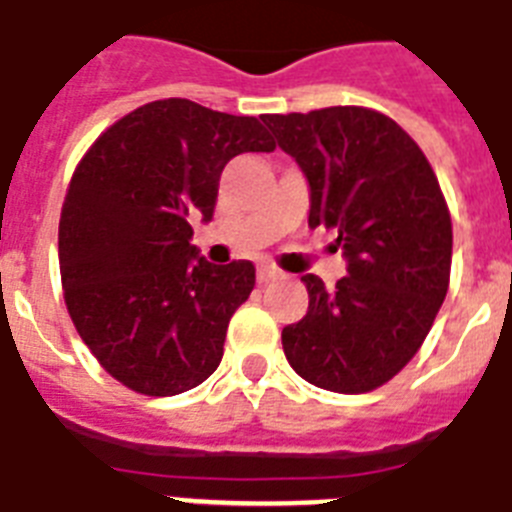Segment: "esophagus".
Here are the masks:
<instances>
[{"label": "esophagus", "instance_id": "1", "mask_svg": "<svg viewBox=\"0 0 512 512\" xmlns=\"http://www.w3.org/2000/svg\"><path fill=\"white\" fill-rule=\"evenodd\" d=\"M284 276L281 270L273 268V265H260V270H257V281L260 284H270V281H278V278Z\"/></svg>", "mask_w": 512, "mask_h": 512}]
</instances>
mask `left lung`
Segmentation results:
<instances>
[{
    "label": "left lung",
    "instance_id": "8db88e82",
    "mask_svg": "<svg viewBox=\"0 0 512 512\" xmlns=\"http://www.w3.org/2000/svg\"><path fill=\"white\" fill-rule=\"evenodd\" d=\"M263 120L305 170L310 228H334L347 255L334 289L302 276L310 305L281 331L286 360L328 392H373L421 350L447 297L450 207L423 149L384 112L344 105Z\"/></svg>",
    "mask_w": 512,
    "mask_h": 512
}]
</instances>
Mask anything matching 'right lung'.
I'll return each instance as SVG.
<instances>
[{
  "instance_id": "obj_1",
  "label": "right lung",
  "mask_w": 512,
  "mask_h": 512,
  "mask_svg": "<svg viewBox=\"0 0 512 512\" xmlns=\"http://www.w3.org/2000/svg\"><path fill=\"white\" fill-rule=\"evenodd\" d=\"M257 118L157 99L115 120L73 170L60 213L70 321L131 392L173 397L213 376L255 265L207 263L189 220L213 218L220 173L242 152H273Z\"/></svg>"
}]
</instances>
